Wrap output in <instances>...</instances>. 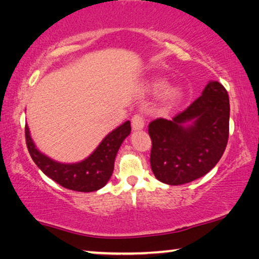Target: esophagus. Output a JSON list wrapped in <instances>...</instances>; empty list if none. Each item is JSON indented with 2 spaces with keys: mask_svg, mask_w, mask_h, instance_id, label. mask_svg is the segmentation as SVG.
I'll return each mask as SVG.
<instances>
[{
  "mask_svg": "<svg viewBox=\"0 0 259 259\" xmlns=\"http://www.w3.org/2000/svg\"><path fill=\"white\" fill-rule=\"evenodd\" d=\"M132 126H133V130H135V132H140V130H142L144 127L143 117L141 115L134 116L132 119Z\"/></svg>",
  "mask_w": 259,
  "mask_h": 259,
  "instance_id": "34e87169",
  "label": "esophagus"
}]
</instances>
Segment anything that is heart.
Masks as SVG:
<instances>
[{
	"label": "heart",
	"instance_id": "b5f03b06",
	"mask_svg": "<svg viewBox=\"0 0 259 259\" xmlns=\"http://www.w3.org/2000/svg\"><path fill=\"white\" fill-rule=\"evenodd\" d=\"M165 82H167L165 81V79L154 78L149 81L148 88H149L150 91L157 92L160 91L161 89L164 88ZM184 97H185V91L181 86L169 85L164 89L163 92H162L161 101L165 106H168V108H174V106L180 104Z\"/></svg>",
	"mask_w": 259,
	"mask_h": 259
}]
</instances>
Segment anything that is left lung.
Returning a JSON list of instances; mask_svg holds the SVG:
<instances>
[{"label": "left lung", "instance_id": "obj_1", "mask_svg": "<svg viewBox=\"0 0 259 259\" xmlns=\"http://www.w3.org/2000/svg\"><path fill=\"white\" fill-rule=\"evenodd\" d=\"M229 122V95L214 80L208 81L201 96L171 120L150 122V165L155 178L178 186L207 174L225 151Z\"/></svg>", "mask_w": 259, "mask_h": 259}]
</instances>
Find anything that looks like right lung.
Wrapping results in <instances>:
<instances>
[{
	"mask_svg": "<svg viewBox=\"0 0 259 259\" xmlns=\"http://www.w3.org/2000/svg\"><path fill=\"white\" fill-rule=\"evenodd\" d=\"M130 132V120H126L109 133L88 157L73 163L55 161L41 153L30 136L27 124L26 143L35 164L57 184L75 192H96L104 187L111 178L116 155Z\"/></svg>",
	"mask_w": 259,
	"mask_h": 259,
	"instance_id": "add662e5",
	"label": "right lung"
}]
</instances>
